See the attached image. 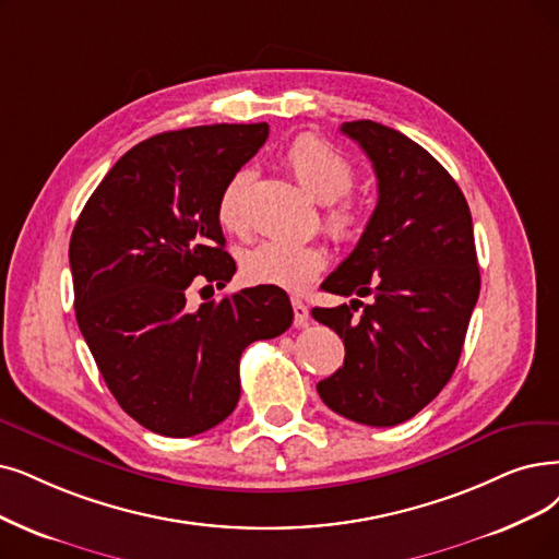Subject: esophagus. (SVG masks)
<instances>
[{
	"mask_svg": "<svg viewBox=\"0 0 559 559\" xmlns=\"http://www.w3.org/2000/svg\"><path fill=\"white\" fill-rule=\"evenodd\" d=\"M292 305H294V323L300 328V325H305L307 319H309V309H307V305H305L300 298H294Z\"/></svg>",
	"mask_w": 559,
	"mask_h": 559,
	"instance_id": "obj_1",
	"label": "esophagus"
}]
</instances>
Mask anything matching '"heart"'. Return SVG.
<instances>
[{
    "label": "heart",
    "mask_w": 559,
    "mask_h": 559,
    "mask_svg": "<svg viewBox=\"0 0 559 559\" xmlns=\"http://www.w3.org/2000/svg\"><path fill=\"white\" fill-rule=\"evenodd\" d=\"M284 163L300 188L319 204H330L323 225L328 234L350 242L365 229V211L353 199L340 200L355 183V169L342 153L314 135H300L288 144ZM252 183L250 169H238L217 197V222L229 231L245 229V194ZM328 265V254L319 245L263 240L240 257V273L252 284L277 286L284 292H302Z\"/></svg>",
    "instance_id": "obj_1"
}]
</instances>
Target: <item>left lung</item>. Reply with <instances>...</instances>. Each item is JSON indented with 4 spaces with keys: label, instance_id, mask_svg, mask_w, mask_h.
<instances>
[{
    "label": "left lung",
    "instance_id": "obj_1",
    "mask_svg": "<svg viewBox=\"0 0 559 559\" xmlns=\"http://www.w3.org/2000/svg\"><path fill=\"white\" fill-rule=\"evenodd\" d=\"M342 132L371 160L378 204L355 250L323 282L325 292L355 298L311 309L346 348L344 367L317 390L334 413L394 427L433 401L459 365L481 284L473 217L448 169L404 132L376 121H348ZM367 295L369 306L359 300Z\"/></svg>",
    "mask_w": 559,
    "mask_h": 559
}]
</instances>
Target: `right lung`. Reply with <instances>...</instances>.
Instances as JSON below:
<instances>
[{"instance_id":"right-lung-1","label":"right lung","mask_w":559,"mask_h":559,"mask_svg":"<svg viewBox=\"0 0 559 559\" xmlns=\"http://www.w3.org/2000/svg\"><path fill=\"white\" fill-rule=\"evenodd\" d=\"M267 138V123L160 132L132 146L88 197L71 236L75 319L119 406L153 433L188 438L227 419L240 355L294 321L277 286L188 305L225 286L217 197Z\"/></svg>"}]
</instances>
